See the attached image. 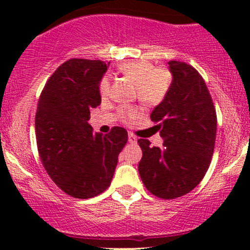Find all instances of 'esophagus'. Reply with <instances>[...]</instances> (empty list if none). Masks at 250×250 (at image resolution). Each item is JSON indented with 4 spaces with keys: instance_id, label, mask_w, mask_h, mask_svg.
Here are the masks:
<instances>
[{
    "instance_id": "esophagus-1",
    "label": "esophagus",
    "mask_w": 250,
    "mask_h": 250,
    "mask_svg": "<svg viewBox=\"0 0 250 250\" xmlns=\"http://www.w3.org/2000/svg\"><path fill=\"white\" fill-rule=\"evenodd\" d=\"M128 141H129L130 144H135V143H137V138H135L134 135L130 134V133H129V135H128Z\"/></svg>"
}]
</instances>
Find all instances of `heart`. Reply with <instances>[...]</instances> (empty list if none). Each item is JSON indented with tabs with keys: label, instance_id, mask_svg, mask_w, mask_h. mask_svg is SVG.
Segmentation results:
<instances>
[{
	"label": "heart",
	"instance_id": "1",
	"mask_svg": "<svg viewBox=\"0 0 250 250\" xmlns=\"http://www.w3.org/2000/svg\"><path fill=\"white\" fill-rule=\"evenodd\" d=\"M121 74L129 78L135 85V95L146 105H157L165 99L169 90L172 76L165 67H155L147 60H134L120 65ZM99 90L102 97H106L110 92V80L104 77L100 82ZM121 115L127 120H133L138 116V109L125 107Z\"/></svg>",
	"mask_w": 250,
	"mask_h": 250
}]
</instances>
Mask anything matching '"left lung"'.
I'll use <instances>...</instances> for the list:
<instances>
[{
  "mask_svg": "<svg viewBox=\"0 0 250 250\" xmlns=\"http://www.w3.org/2000/svg\"><path fill=\"white\" fill-rule=\"evenodd\" d=\"M172 83L150 117L163 138L162 147L139 139L138 166L145 188L165 200L192 191L208 170L216 137V113L202 76L186 62H168Z\"/></svg>",
  "mask_w": 250,
  "mask_h": 250,
  "instance_id": "1",
  "label": "left lung"
}]
</instances>
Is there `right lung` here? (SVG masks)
I'll return each instance as SVG.
<instances>
[{"label":"right lung","instance_id":"right-lung-1","mask_svg":"<svg viewBox=\"0 0 250 250\" xmlns=\"http://www.w3.org/2000/svg\"><path fill=\"white\" fill-rule=\"evenodd\" d=\"M109 64L70 59L55 70L37 104L35 127L42 165L67 195L92 198L110 186L127 130L93 132L90 111L102 103L99 85Z\"/></svg>","mask_w":250,"mask_h":250}]
</instances>
